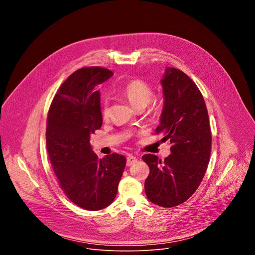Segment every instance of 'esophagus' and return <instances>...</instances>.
<instances>
[{
    "label": "esophagus",
    "instance_id": "1",
    "mask_svg": "<svg viewBox=\"0 0 255 255\" xmlns=\"http://www.w3.org/2000/svg\"><path fill=\"white\" fill-rule=\"evenodd\" d=\"M136 161H137V157H135V156H133V155H128V156H127V162H126V164H127V166H130V165L134 164Z\"/></svg>",
    "mask_w": 255,
    "mask_h": 255
}]
</instances>
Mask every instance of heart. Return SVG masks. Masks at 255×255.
I'll return each instance as SVG.
<instances>
[{
	"instance_id": "obj_1",
	"label": "heart",
	"mask_w": 255,
	"mask_h": 255,
	"mask_svg": "<svg viewBox=\"0 0 255 255\" xmlns=\"http://www.w3.org/2000/svg\"><path fill=\"white\" fill-rule=\"evenodd\" d=\"M121 93L125 96L134 108H144L147 106L152 97V89L149 84L142 80H133L127 83L122 89ZM109 114L108 102L104 101L102 108V115L106 118Z\"/></svg>"
}]
</instances>
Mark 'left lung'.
I'll list each match as a JSON object with an SVG mask.
<instances>
[{
    "instance_id": "8db88e82",
    "label": "left lung",
    "mask_w": 255,
    "mask_h": 255,
    "mask_svg": "<svg viewBox=\"0 0 255 255\" xmlns=\"http://www.w3.org/2000/svg\"><path fill=\"white\" fill-rule=\"evenodd\" d=\"M160 83L164 105L156 133L170 141V154L164 161L153 154L142 156L150 169L144 189L151 203L171 208L199 188L210 160L212 134L204 98L185 72L166 67Z\"/></svg>"
}]
</instances>
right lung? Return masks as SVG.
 I'll list each match as a JSON object with an SVG mask.
<instances>
[{
  "instance_id": "1",
  "label": "right lung",
  "mask_w": 255,
  "mask_h": 255,
  "mask_svg": "<svg viewBox=\"0 0 255 255\" xmlns=\"http://www.w3.org/2000/svg\"><path fill=\"white\" fill-rule=\"evenodd\" d=\"M112 76L99 66L75 71L54 96L47 117L46 147L58 184L72 203L89 211L112 204L126 165L118 153L98 158L90 144L103 124L98 86Z\"/></svg>"
}]
</instances>
